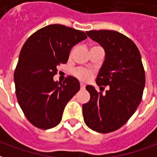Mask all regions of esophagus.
Masks as SVG:
<instances>
[{"mask_svg":"<svg viewBox=\"0 0 157 157\" xmlns=\"http://www.w3.org/2000/svg\"><path fill=\"white\" fill-rule=\"evenodd\" d=\"M80 86H81V89H82V90H83V89H85V84H83V83H82V82H81V84H80Z\"/></svg>","mask_w":157,"mask_h":157,"instance_id":"obj_1","label":"esophagus"}]
</instances>
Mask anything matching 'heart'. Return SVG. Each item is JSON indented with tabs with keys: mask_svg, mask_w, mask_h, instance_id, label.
Listing matches in <instances>:
<instances>
[{
	"mask_svg": "<svg viewBox=\"0 0 157 157\" xmlns=\"http://www.w3.org/2000/svg\"><path fill=\"white\" fill-rule=\"evenodd\" d=\"M72 73H73V75H75L76 78L80 79L82 81H88L92 75V71L91 70L81 68V67L74 69Z\"/></svg>",
	"mask_w": 157,
	"mask_h": 157,
	"instance_id": "heart-1",
	"label": "heart"
}]
</instances>
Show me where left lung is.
I'll use <instances>...</instances> for the list:
<instances>
[{"label":"left lung","instance_id":"left-lung-1","mask_svg":"<svg viewBox=\"0 0 157 157\" xmlns=\"http://www.w3.org/2000/svg\"><path fill=\"white\" fill-rule=\"evenodd\" d=\"M86 34L104 48L105 60L97 84L106 94L86 86L90 100L82 106L86 124L98 133L121 128L141 102L145 75L140 53L131 39L113 30L87 31Z\"/></svg>","mask_w":157,"mask_h":157}]
</instances>
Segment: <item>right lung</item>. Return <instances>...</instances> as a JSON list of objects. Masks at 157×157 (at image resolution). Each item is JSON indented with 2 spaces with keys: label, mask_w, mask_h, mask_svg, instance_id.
I'll use <instances>...</instances> for the list:
<instances>
[{
  "label": "right lung",
  "mask_w": 157,
  "mask_h": 157,
  "mask_svg": "<svg viewBox=\"0 0 157 157\" xmlns=\"http://www.w3.org/2000/svg\"><path fill=\"white\" fill-rule=\"evenodd\" d=\"M86 38L82 31L52 24L33 33L22 46L14 72L16 95L27 119L37 128L58 125L65 105L80 90L73 76L63 83L53 77L57 66L67 62L72 47Z\"/></svg>",
  "instance_id": "right-lung-1"
}]
</instances>
